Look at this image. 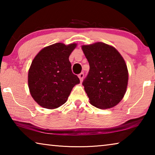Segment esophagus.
I'll return each mask as SVG.
<instances>
[{
    "label": "esophagus",
    "instance_id": "1",
    "mask_svg": "<svg viewBox=\"0 0 155 155\" xmlns=\"http://www.w3.org/2000/svg\"><path fill=\"white\" fill-rule=\"evenodd\" d=\"M83 77H84V73L83 72H81V74H79V75H78V78H79L81 82H82V81H83Z\"/></svg>",
    "mask_w": 155,
    "mask_h": 155
}]
</instances>
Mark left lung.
<instances>
[{"label": "left lung", "instance_id": "8db88e82", "mask_svg": "<svg viewBox=\"0 0 155 155\" xmlns=\"http://www.w3.org/2000/svg\"><path fill=\"white\" fill-rule=\"evenodd\" d=\"M90 64L83 85L93 106L101 109L117 105L124 97L128 73L120 52L108 44L96 42L82 46Z\"/></svg>", "mask_w": 155, "mask_h": 155}]
</instances>
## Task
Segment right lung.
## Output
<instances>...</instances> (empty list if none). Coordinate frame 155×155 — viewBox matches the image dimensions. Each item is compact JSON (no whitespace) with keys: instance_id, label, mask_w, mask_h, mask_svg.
<instances>
[{"instance_id":"add662e5","label":"right lung","mask_w":155,"mask_h":155,"mask_svg":"<svg viewBox=\"0 0 155 155\" xmlns=\"http://www.w3.org/2000/svg\"><path fill=\"white\" fill-rule=\"evenodd\" d=\"M77 44L56 43L44 48L31 63L28 84L31 96L44 108H58L67 101L79 78L72 72L69 57Z\"/></svg>"}]
</instances>
